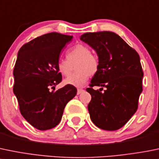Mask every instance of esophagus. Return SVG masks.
Here are the masks:
<instances>
[{"label": "esophagus", "mask_w": 159, "mask_h": 159, "mask_svg": "<svg viewBox=\"0 0 159 159\" xmlns=\"http://www.w3.org/2000/svg\"><path fill=\"white\" fill-rule=\"evenodd\" d=\"M82 92H83L82 89H78V92H77V94H78V95H79V94H81Z\"/></svg>", "instance_id": "1"}]
</instances>
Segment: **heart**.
Here are the masks:
<instances>
[{"mask_svg": "<svg viewBox=\"0 0 159 159\" xmlns=\"http://www.w3.org/2000/svg\"><path fill=\"white\" fill-rule=\"evenodd\" d=\"M67 59H61L57 64V68L63 76L68 77L74 70L75 65L76 72L65 79L64 83L74 86H81L86 82L89 75L98 71V59L88 46L77 44L66 53Z\"/></svg>", "mask_w": 159, "mask_h": 159, "instance_id": "obj_1", "label": "heart"}]
</instances>
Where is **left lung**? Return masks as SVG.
Masks as SVG:
<instances>
[{
    "label": "left lung",
    "instance_id": "left-lung-1",
    "mask_svg": "<svg viewBox=\"0 0 159 159\" xmlns=\"http://www.w3.org/2000/svg\"><path fill=\"white\" fill-rule=\"evenodd\" d=\"M96 51L98 70L86 89L92 96L90 118L98 128L116 130L124 127L138 107L144 76L140 57L117 34L87 32L80 38ZM94 86H101L100 91ZM106 90L101 93L103 87Z\"/></svg>",
    "mask_w": 159,
    "mask_h": 159
}]
</instances>
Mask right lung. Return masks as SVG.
<instances>
[{"label": "right lung", "instance_id": "right-lung-1", "mask_svg": "<svg viewBox=\"0 0 159 159\" xmlns=\"http://www.w3.org/2000/svg\"><path fill=\"white\" fill-rule=\"evenodd\" d=\"M72 37L50 32L24 44L18 51L13 91L22 116L38 130L57 126L67 103L77 94V89L70 84L50 92L62 81L57 64L61 50Z\"/></svg>", "mask_w": 159, "mask_h": 159}]
</instances>
